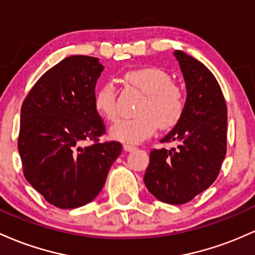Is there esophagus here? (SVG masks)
Listing matches in <instances>:
<instances>
[{
  "mask_svg": "<svg viewBox=\"0 0 255 255\" xmlns=\"http://www.w3.org/2000/svg\"><path fill=\"white\" fill-rule=\"evenodd\" d=\"M123 147H124V149L127 150V151H131V150H135L136 149V145L130 144V143H125V144L123 145Z\"/></svg>",
  "mask_w": 255,
  "mask_h": 255,
  "instance_id": "1",
  "label": "esophagus"
}]
</instances>
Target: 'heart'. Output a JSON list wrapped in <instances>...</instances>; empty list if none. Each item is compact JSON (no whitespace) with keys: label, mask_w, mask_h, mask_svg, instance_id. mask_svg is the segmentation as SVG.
<instances>
[{"label":"heart","mask_w":255,"mask_h":255,"mask_svg":"<svg viewBox=\"0 0 255 255\" xmlns=\"http://www.w3.org/2000/svg\"><path fill=\"white\" fill-rule=\"evenodd\" d=\"M125 79L136 85L145 100L138 116L122 119L111 128V136L122 142L138 143L161 128L176 127L183 118L187 107V97L172 77L159 67H143L125 73ZM97 113L108 122H116L119 117L116 88L111 82L100 85L94 96Z\"/></svg>","instance_id":"heart-1"}]
</instances>
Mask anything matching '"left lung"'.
<instances>
[{"label": "left lung", "instance_id": "obj_1", "mask_svg": "<svg viewBox=\"0 0 255 255\" xmlns=\"http://www.w3.org/2000/svg\"><path fill=\"white\" fill-rule=\"evenodd\" d=\"M187 85V107L181 122L153 149L144 173L145 187L160 201L183 205L216 181L227 154L228 108L213 73L181 50L174 51Z\"/></svg>", "mask_w": 255, "mask_h": 255}]
</instances>
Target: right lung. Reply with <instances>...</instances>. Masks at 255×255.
<instances>
[{
  "label": "right lung",
  "instance_id": "1",
  "mask_svg": "<svg viewBox=\"0 0 255 255\" xmlns=\"http://www.w3.org/2000/svg\"><path fill=\"white\" fill-rule=\"evenodd\" d=\"M102 70L94 56H68L43 74L22 102V172L55 207L71 210L93 201L122 153L120 142L100 141L106 125L94 96ZM85 140L92 144L83 147Z\"/></svg>",
  "mask_w": 255,
  "mask_h": 255
}]
</instances>
